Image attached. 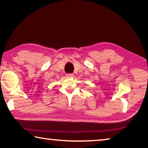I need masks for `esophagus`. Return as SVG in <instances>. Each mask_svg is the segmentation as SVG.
Returning a JSON list of instances; mask_svg holds the SVG:
<instances>
[{
  "label": "esophagus",
  "instance_id": "34e87169",
  "mask_svg": "<svg viewBox=\"0 0 148 148\" xmlns=\"http://www.w3.org/2000/svg\"><path fill=\"white\" fill-rule=\"evenodd\" d=\"M73 76V73H67L66 74V77H72Z\"/></svg>",
  "mask_w": 148,
  "mask_h": 148
}]
</instances>
